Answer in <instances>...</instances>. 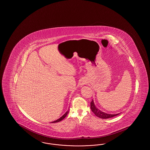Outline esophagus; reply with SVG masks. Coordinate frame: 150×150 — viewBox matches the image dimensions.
Instances as JSON below:
<instances>
[{
  "label": "esophagus",
  "instance_id": "34e87169",
  "mask_svg": "<svg viewBox=\"0 0 150 150\" xmlns=\"http://www.w3.org/2000/svg\"><path fill=\"white\" fill-rule=\"evenodd\" d=\"M85 84H86V81H85V80L83 79V80H81L80 81V85L83 86V85H84Z\"/></svg>",
  "mask_w": 150,
  "mask_h": 150
}]
</instances>
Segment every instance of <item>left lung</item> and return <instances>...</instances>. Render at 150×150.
Instances as JSON below:
<instances>
[{"label":"left lung","instance_id":"8db88e82","mask_svg":"<svg viewBox=\"0 0 150 150\" xmlns=\"http://www.w3.org/2000/svg\"><path fill=\"white\" fill-rule=\"evenodd\" d=\"M91 110L92 111V112L94 114L96 115L97 117L101 118V119H108V118L114 117L115 116H117V115L119 114H108L105 113V112L100 111V110H98L97 107L95 106V105L94 104L93 100H92V102H91Z\"/></svg>","mask_w":150,"mask_h":150}]
</instances>
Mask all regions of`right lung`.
Wrapping results in <instances>:
<instances>
[{
	"mask_svg": "<svg viewBox=\"0 0 150 150\" xmlns=\"http://www.w3.org/2000/svg\"><path fill=\"white\" fill-rule=\"evenodd\" d=\"M69 110H68V111H67V112L64 114L62 117H61L59 119H57V120H56V121H53L52 122H59V121H61L62 120H63L64 119V117L66 116V115H67V114L69 113Z\"/></svg>",
	"mask_w": 150,
	"mask_h": 150,
	"instance_id": "1",
	"label": "right lung"
}]
</instances>
